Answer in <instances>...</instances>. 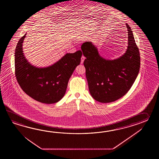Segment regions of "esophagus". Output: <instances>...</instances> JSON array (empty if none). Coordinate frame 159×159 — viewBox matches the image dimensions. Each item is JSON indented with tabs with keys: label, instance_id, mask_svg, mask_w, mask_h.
Instances as JSON below:
<instances>
[{
	"label": "esophagus",
	"instance_id": "1",
	"mask_svg": "<svg viewBox=\"0 0 159 159\" xmlns=\"http://www.w3.org/2000/svg\"><path fill=\"white\" fill-rule=\"evenodd\" d=\"M84 60H85V57H84V56H82V57H81V64H82L83 63H84Z\"/></svg>",
	"mask_w": 159,
	"mask_h": 159
}]
</instances>
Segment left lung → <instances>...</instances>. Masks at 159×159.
Instances as JSON below:
<instances>
[{
	"mask_svg": "<svg viewBox=\"0 0 159 159\" xmlns=\"http://www.w3.org/2000/svg\"><path fill=\"white\" fill-rule=\"evenodd\" d=\"M128 46L125 53L114 60L99 54L91 41L84 43L81 50L86 59L84 65L89 89L92 97L101 103H110L121 98L129 91L139 72L140 58L132 31L126 24Z\"/></svg>",
	"mask_w": 159,
	"mask_h": 159,
	"instance_id": "1",
	"label": "left lung"
}]
</instances>
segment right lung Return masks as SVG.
<instances>
[{
	"instance_id": "add662e5",
	"label": "right lung",
	"mask_w": 159,
	"mask_h": 159,
	"mask_svg": "<svg viewBox=\"0 0 159 159\" xmlns=\"http://www.w3.org/2000/svg\"><path fill=\"white\" fill-rule=\"evenodd\" d=\"M27 34L17 43L15 53V75L22 90L34 100L46 104L54 103L64 96L68 81L81 62V51L66 53L54 64L39 68L27 60L23 51Z\"/></svg>"
}]
</instances>
